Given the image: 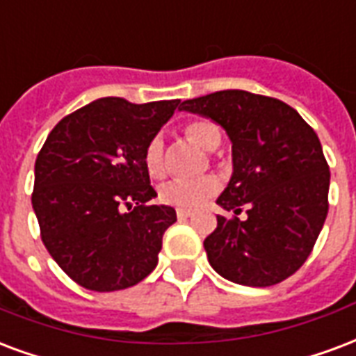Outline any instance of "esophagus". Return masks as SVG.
Masks as SVG:
<instances>
[{"instance_id": "esophagus-1", "label": "esophagus", "mask_w": 356, "mask_h": 356, "mask_svg": "<svg viewBox=\"0 0 356 356\" xmlns=\"http://www.w3.org/2000/svg\"><path fill=\"white\" fill-rule=\"evenodd\" d=\"M176 216L180 219H186L189 218V216H193V212H191V210H186V208H178V210H176Z\"/></svg>"}]
</instances>
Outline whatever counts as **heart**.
<instances>
[{
  "label": "heart",
  "mask_w": 356,
  "mask_h": 356,
  "mask_svg": "<svg viewBox=\"0 0 356 356\" xmlns=\"http://www.w3.org/2000/svg\"><path fill=\"white\" fill-rule=\"evenodd\" d=\"M184 135L188 137L199 148L212 152L221 143V131L213 122L199 118L191 120L184 127ZM144 167L148 170L152 178H161L167 172V161H165V144L161 137H154L146 144L144 149ZM219 181L216 176H200L195 180H184V178H175L163 184L159 188V200L168 204V207L178 208H197L207 199L218 193Z\"/></svg>",
  "instance_id": "obj_1"
}]
</instances>
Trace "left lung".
<instances>
[{"instance_id":"obj_1","label":"left lung","mask_w":356,"mask_h":356,"mask_svg":"<svg viewBox=\"0 0 356 356\" xmlns=\"http://www.w3.org/2000/svg\"><path fill=\"white\" fill-rule=\"evenodd\" d=\"M181 111L210 118L232 143V176L218 204L248 218L218 216L204 240L212 268L229 282L270 287L309 257L328 213L330 170L315 131L274 97L223 90L188 99Z\"/></svg>"}]
</instances>
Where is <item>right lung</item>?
I'll return each mask as SVG.
<instances>
[{
    "mask_svg": "<svg viewBox=\"0 0 356 356\" xmlns=\"http://www.w3.org/2000/svg\"><path fill=\"white\" fill-rule=\"evenodd\" d=\"M178 106L180 99H97L63 118L42 144L33 212L48 253L82 287L127 289L157 266L176 212L146 204L157 193L144 149Z\"/></svg>",
    "mask_w": 356,
    "mask_h": 356,
    "instance_id": "add662e5",
    "label": "right lung"
}]
</instances>
